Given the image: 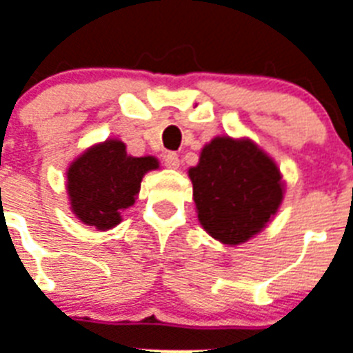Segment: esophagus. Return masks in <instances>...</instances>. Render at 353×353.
I'll return each mask as SVG.
<instances>
[{"instance_id":"obj_1","label":"esophagus","mask_w":353,"mask_h":353,"mask_svg":"<svg viewBox=\"0 0 353 353\" xmlns=\"http://www.w3.org/2000/svg\"><path fill=\"white\" fill-rule=\"evenodd\" d=\"M163 161H165V167L172 168V170L179 168V156H177L176 152H168V154H165Z\"/></svg>"}]
</instances>
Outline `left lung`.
I'll list each match as a JSON object with an SVG mask.
<instances>
[{
    "label": "left lung",
    "mask_w": 353,
    "mask_h": 353,
    "mask_svg": "<svg viewBox=\"0 0 353 353\" xmlns=\"http://www.w3.org/2000/svg\"><path fill=\"white\" fill-rule=\"evenodd\" d=\"M197 219L223 245H243L274 219L285 197L277 163L248 137L217 136L188 168Z\"/></svg>",
    "instance_id": "1"
}]
</instances>
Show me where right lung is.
Returning <instances> with one entry per match:
<instances>
[{
  "label": "right lung",
  "mask_w": 353,
  "mask_h": 353,
  "mask_svg": "<svg viewBox=\"0 0 353 353\" xmlns=\"http://www.w3.org/2000/svg\"><path fill=\"white\" fill-rule=\"evenodd\" d=\"M156 168V157L130 156L119 139L96 143L67 170L70 210L83 225L110 230L123 221L121 212L136 203L145 174Z\"/></svg>",
  "instance_id": "add662e5"
}]
</instances>
